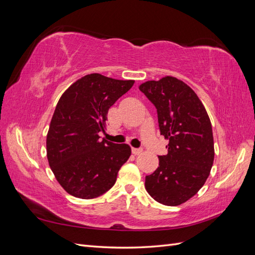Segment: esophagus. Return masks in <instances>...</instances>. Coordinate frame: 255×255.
<instances>
[{"label": "esophagus", "mask_w": 255, "mask_h": 255, "mask_svg": "<svg viewBox=\"0 0 255 255\" xmlns=\"http://www.w3.org/2000/svg\"><path fill=\"white\" fill-rule=\"evenodd\" d=\"M142 152L141 149H137V148H132V153L134 155H138V154H140Z\"/></svg>", "instance_id": "esophagus-1"}]
</instances>
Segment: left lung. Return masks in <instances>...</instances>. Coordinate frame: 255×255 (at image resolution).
<instances>
[{
  "label": "left lung",
  "mask_w": 255,
  "mask_h": 255,
  "mask_svg": "<svg viewBox=\"0 0 255 255\" xmlns=\"http://www.w3.org/2000/svg\"><path fill=\"white\" fill-rule=\"evenodd\" d=\"M139 89L155 106L160 135L169 140L168 153L158 156L157 169L145 176V189L161 204L180 205L210 175L215 155L210 117L196 92L173 76L148 81Z\"/></svg>",
  "instance_id": "1"
}]
</instances>
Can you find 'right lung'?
Wrapping results in <instances>:
<instances>
[{"mask_svg":"<svg viewBox=\"0 0 255 255\" xmlns=\"http://www.w3.org/2000/svg\"><path fill=\"white\" fill-rule=\"evenodd\" d=\"M134 81L99 73L83 76L60 97L47 135V156L56 180L68 194L94 199L110 190L130 155L128 144L100 140L110 107Z\"/></svg>","mask_w":255,"mask_h":255,"instance_id":"obj_1","label":"right lung"}]
</instances>
